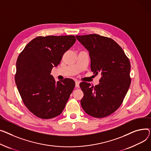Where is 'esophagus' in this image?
Instances as JSON below:
<instances>
[{"label":"esophagus","mask_w":151,"mask_h":151,"mask_svg":"<svg viewBox=\"0 0 151 151\" xmlns=\"http://www.w3.org/2000/svg\"><path fill=\"white\" fill-rule=\"evenodd\" d=\"M75 86H76V87H79V81H75Z\"/></svg>","instance_id":"obj_1"}]
</instances>
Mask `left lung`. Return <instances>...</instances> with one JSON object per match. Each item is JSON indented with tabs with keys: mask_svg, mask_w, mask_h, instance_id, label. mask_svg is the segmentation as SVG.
I'll use <instances>...</instances> for the list:
<instances>
[{
	"mask_svg": "<svg viewBox=\"0 0 151 151\" xmlns=\"http://www.w3.org/2000/svg\"><path fill=\"white\" fill-rule=\"evenodd\" d=\"M76 37L89 52L92 71L95 75L101 74L99 83L95 87L86 82L80 83L84 93L81 106L95 118L107 116L121 106L130 87L129 60L112 39L96 34Z\"/></svg>",
	"mask_w": 151,
	"mask_h": 151,
	"instance_id": "1",
	"label": "left lung"
}]
</instances>
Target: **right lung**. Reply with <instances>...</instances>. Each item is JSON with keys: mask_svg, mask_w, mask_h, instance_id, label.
<instances>
[{"mask_svg": "<svg viewBox=\"0 0 151 151\" xmlns=\"http://www.w3.org/2000/svg\"><path fill=\"white\" fill-rule=\"evenodd\" d=\"M75 36H38L19 54L15 82L27 109L42 119L61 114L75 86L72 79L56 82L50 75L63 55L75 42Z\"/></svg>", "mask_w": 151, "mask_h": 151, "instance_id": "right-lung-1", "label": "right lung"}]
</instances>
